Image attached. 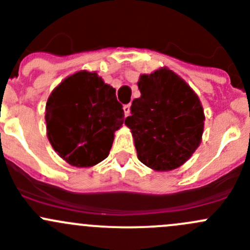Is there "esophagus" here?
Wrapping results in <instances>:
<instances>
[{
  "mask_svg": "<svg viewBox=\"0 0 250 250\" xmlns=\"http://www.w3.org/2000/svg\"><path fill=\"white\" fill-rule=\"evenodd\" d=\"M123 111H125V117H127V116H129V113H130V105L129 104L125 105V106H123Z\"/></svg>",
  "mask_w": 250,
  "mask_h": 250,
  "instance_id": "obj_1",
  "label": "esophagus"
}]
</instances>
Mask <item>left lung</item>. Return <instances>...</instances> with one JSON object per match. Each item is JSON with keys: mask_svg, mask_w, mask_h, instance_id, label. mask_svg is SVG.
<instances>
[{"mask_svg": "<svg viewBox=\"0 0 250 250\" xmlns=\"http://www.w3.org/2000/svg\"><path fill=\"white\" fill-rule=\"evenodd\" d=\"M125 125L132 130L140 162L155 170L180 167L200 146L204 113L188 83L163 67L141 75Z\"/></svg>", "mask_w": 250, "mask_h": 250, "instance_id": "1", "label": "left lung"}]
</instances>
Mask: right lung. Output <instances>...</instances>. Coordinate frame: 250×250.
<instances>
[{
    "instance_id": "1",
    "label": "right lung",
    "mask_w": 250,
    "mask_h": 250,
    "mask_svg": "<svg viewBox=\"0 0 250 250\" xmlns=\"http://www.w3.org/2000/svg\"><path fill=\"white\" fill-rule=\"evenodd\" d=\"M44 117L58 155L75 167H92L109 156L125 112L115 88L95 72L80 71L53 90Z\"/></svg>"
}]
</instances>
